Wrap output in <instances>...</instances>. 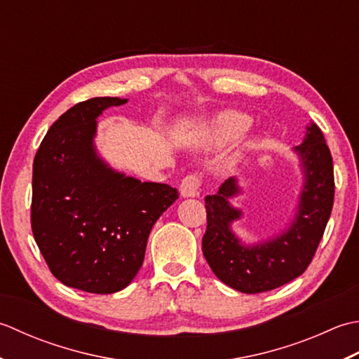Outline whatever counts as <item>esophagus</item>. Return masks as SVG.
Listing matches in <instances>:
<instances>
[{"mask_svg": "<svg viewBox=\"0 0 359 359\" xmlns=\"http://www.w3.org/2000/svg\"><path fill=\"white\" fill-rule=\"evenodd\" d=\"M200 190V178L196 175H187V177L181 181L180 184V194L184 198H194L198 195Z\"/></svg>", "mask_w": 359, "mask_h": 359, "instance_id": "obj_1", "label": "esophagus"}]
</instances>
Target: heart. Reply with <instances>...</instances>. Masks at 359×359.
Instances as JSON below:
<instances>
[{
	"label": "heart",
	"mask_w": 359,
	"mask_h": 359,
	"mask_svg": "<svg viewBox=\"0 0 359 359\" xmlns=\"http://www.w3.org/2000/svg\"><path fill=\"white\" fill-rule=\"evenodd\" d=\"M250 127L251 119L248 116L237 111H222L210 119L201 145L208 150L223 149L243 136ZM251 145L252 142H250V147Z\"/></svg>",
	"instance_id": "b5f03b06"
}]
</instances>
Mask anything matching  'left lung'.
Wrapping results in <instances>:
<instances>
[{
	"label": "left lung",
	"mask_w": 359,
	"mask_h": 359,
	"mask_svg": "<svg viewBox=\"0 0 359 359\" xmlns=\"http://www.w3.org/2000/svg\"><path fill=\"white\" fill-rule=\"evenodd\" d=\"M304 175L294 218L287 229L254 245H245L232 231L243 215L231 200L241 195L237 178L226 180L215 195H208V229L203 254L214 274L228 287L255 294L279 288L301 276L318 250L332 214L333 161L323 131L311 122L304 141L292 149Z\"/></svg>",
	"instance_id": "1"
}]
</instances>
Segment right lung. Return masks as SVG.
Wrapping results in <instances>:
<instances>
[{
	"instance_id": "1",
	"label": "right lung",
	"mask_w": 359,
	"mask_h": 359,
	"mask_svg": "<svg viewBox=\"0 0 359 359\" xmlns=\"http://www.w3.org/2000/svg\"><path fill=\"white\" fill-rule=\"evenodd\" d=\"M128 99L93 97L69 108L34 159L32 232L58 280L96 294L121 291L142 266L153 224L178 190L142 182L99 156L97 118Z\"/></svg>"
}]
</instances>
